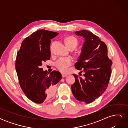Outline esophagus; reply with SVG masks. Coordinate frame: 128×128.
Wrapping results in <instances>:
<instances>
[{
    "instance_id": "obj_1",
    "label": "esophagus",
    "mask_w": 128,
    "mask_h": 128,
    "mask_svg": "<svg viewBox=\"0 0 128 128\" xmlns=\"http://www.w3.org/2000/svg\"><path fill=\"white\" fill-rule=\"evenodd\" d=\"M62 77H65L67 76V75L65 74H62Z\"/></svg>"
}]
</instances>
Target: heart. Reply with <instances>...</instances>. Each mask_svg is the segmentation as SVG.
<instances>
[{
    "instance_id": "b5f03b06",
    "label": "heart",
    "mask_w": 128,
    "mask_h": 128,
    "mask_svg": "<svg viewBox=\"0 0 128 128\" xmlns=\"http://www.w3.org/2000/svg\"><path fill=\"white\" fill-rule=\"evenodd\" d=\"M66 44L69 48H75L78 41L76 38L73 36H69L65 40ZM73 63V60L71 57H62L58 59L56 62V66L61 72H66L68 67Z\"/></svg>"
}]
</instances>
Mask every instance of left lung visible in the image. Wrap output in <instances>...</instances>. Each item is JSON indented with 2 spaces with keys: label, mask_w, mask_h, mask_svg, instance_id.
<instances>
[{
  "label": "left lung",
  "mask_w": 128,
  "mask_h": 128,
  "mask_svg": "<svg viewBox=\"0 0 128 128\" xmlns=\"http://www.w3.org/2000/svg\"><path fill=\"white\" fill-rule=\"evenodd\" d=\"M75 33L84 38L80 54L75 64V68L82 70L80 72L84 74L83 77L73 74L75 82L71 86L72 91L77 100L89 104L106 90L112 62L107 56L106 45L98 36L86 30Z\"/></svg>",
  "instance_id": "obj_1"
}]
</instances>
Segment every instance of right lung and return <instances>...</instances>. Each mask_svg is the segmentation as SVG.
I'll return each mask as SVG.
<instances>
[{"label": "right lung", "instance_id": "add662e5", "mask_svg": "<svg viewBox=\"0 0 128 128\" xmlns=\"http://www.w3.org/2000/svg\"><path fill=\"white\" fill-rule=\"evenodd\" d=\"M59 33L44 29L34 32L21 43L15 61L20 86L30 100L42 104L54 94L56 85L62 78L59 72L48 73L41 68L51 57V40Z\"/></svg>", "mask_w": 128, "mask_h": 128}]
</instances>
